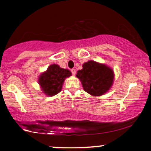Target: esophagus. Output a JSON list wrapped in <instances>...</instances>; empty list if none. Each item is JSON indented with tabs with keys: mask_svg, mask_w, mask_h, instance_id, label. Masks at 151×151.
I'll return each mask as SVG.
<instances>
[{
	"mask_svg": "<svg viewBox=\"0 0 151 151\" xmlns=\"http://www.w3.org/2000/svg\"><path fill=\"white\" fill-rule=\"evenodd\" d=\"M71 72H72V74H73V75H75V74H76V70H75V69H72V70H71Z\"/></svg>",
	"mask_w": 151,
	"mask_h": 151,
	"instance_id": "obj_1",
	"label": "esophagus"
}]
</instances>
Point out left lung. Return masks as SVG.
<instances>
[{
  "label": "left lung",
  "instance_id": "left-lung-1",
  "mask_svg": "<svg viewBox=\"0 0 151 151\" xmlns=\"http://www.w3.org/2000/svg\"><path fill=\"white\" fill-rule=\"evenodd\" d=\"M77 72L84 90L92 96H101L110 89L114 81V72L106 65L94 61L85 62Z\"/></svg>",
  "mask_w": 151,
  "mask_h": 151
}]
</instances>
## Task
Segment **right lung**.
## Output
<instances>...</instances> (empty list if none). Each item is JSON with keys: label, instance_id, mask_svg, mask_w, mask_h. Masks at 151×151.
<instances>
[{"label": "right lung", "instance_id": "1", "mask_svg": "<svg viewBox=\"0 0 151 151\" xmlns=\"http://www.w3.org/2000/svg\"><path fill=\"white\" fill-rule=\"evenodd\" d=\"M71 75L72 73L70 70L61 68L60 66L54 64L40 76L39 84L44 93L52 96L61 91L65 79Z\"/></svg>", "mask_w": 151, "mask_h": 151}]
</instances>
